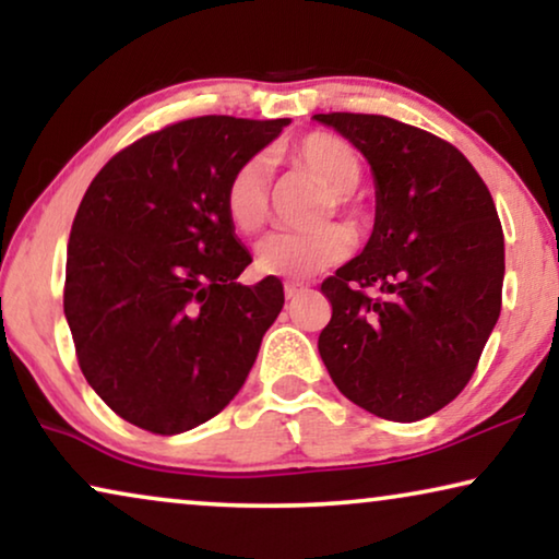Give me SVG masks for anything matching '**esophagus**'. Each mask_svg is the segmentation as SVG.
<instances>
[{"mask_svg":"<svg viewBox=\"0 0 559 559\" xmlns=\"http://www.w3.org/2000/svg\"><path fill=\"white\" fill-rule=\"evenodd\" d=\"M302 293H308V285H302V282H287V285H285L287 300H295V297L302 295Z\"/></svg>","mask_w":559,"mask_h":559,"instance_id":"1","label":"esophagus"}]
</instances>
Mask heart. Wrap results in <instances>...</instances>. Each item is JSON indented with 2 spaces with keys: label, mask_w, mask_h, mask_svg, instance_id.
Returning a JSON list of instances; mask_svg holds the SVG:
<instances>
[{
  "label": "heart",
  "mask_w": 559,
  "mask_h": 559,
  "mask_svg": "<svg viewBox=\"0 0 559 559\" xmlns=\"http://www.w3.org/2000/svg\"><path fill=\"white\" fill-rule=\"evenodd\" d=\"M289 159L316 175L331 188L328 211L356 216L350 190L361 180V159L341 136L312 132L287 150ZM224 211L228 224L239 234H257L270 218V163L266 157H249L234 167L224 188ZM354 249L346 228L323 226L312 231H277L259 241L257 270L272 277L302 280L343 262Z\"/></svg>",
  "instance_id": "obj_1"
}]
</instances>
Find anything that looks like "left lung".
Wrapping results in <instances>:
<instances>
[{
  "label": "left lung",
  "mask_w": 559,
  "mask_h": 559,
  "mask_svg": "<svg viewBox=\"0 0 559 559\" xmlns=\"http://www.w3.org/2000/svg\"><path fill=\"white\" fill-rule=\"evenodd\" d=\"M312 119L361 150L377 182L369 243L320 285L333 308L320 358L358 407L417 423L463 392L499 320V213L463 152L440 136L379 114ZM369 286L382 295L369 298Z\"/></svg>",
  "instance_id": "8db88e82"
}]
</instances>
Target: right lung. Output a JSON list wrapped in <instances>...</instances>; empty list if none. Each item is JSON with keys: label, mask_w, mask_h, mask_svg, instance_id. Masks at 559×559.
I'll use <instances>...</instances> for the list:
<instances>
[{"label": "right lung", "mask_w": 559, "mask_h": 559, "mask_svg": "<svg viewBox=\"0 0 559 559\" xmlns=\"http://www.w3.org/2000/svg\"><path fill=\"white\" fill-rule=\"evenodd\" d=\"M289 119L195 117L117 152L68 239L63 310L91 389L155 435L209 423L239 394L285 305L224 211L228 175Z\"/></svg>", "instance_id": "obj_1"}]
</instances>
